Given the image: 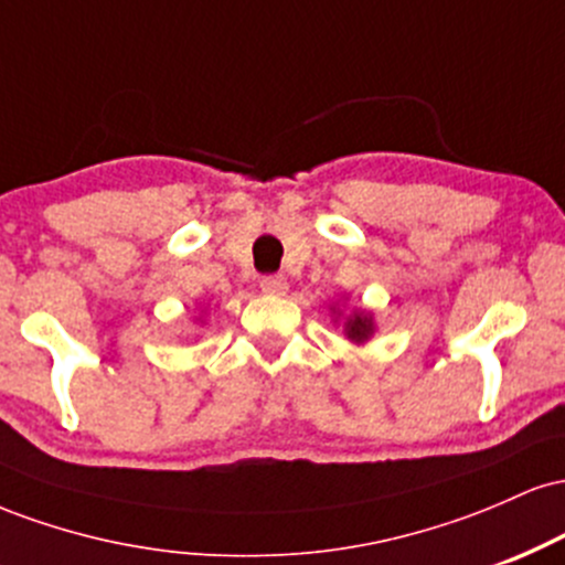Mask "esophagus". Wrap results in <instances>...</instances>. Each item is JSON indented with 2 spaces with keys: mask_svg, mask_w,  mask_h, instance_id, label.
<instances>
[{
  "mask_svg": "<svg viewBox=\"0 0 565 565\" xmlns=\"http://www.w3.org/2000/svg\"><path fill=\"white\" fill-rule=\"evenodd\" d=\"M260 289L265 291V295H287V281H284V276H263L260 281Z\"/></svg>",
  "mask_w": 565,
  "mask_h": 565,
  "instance_id": "esophagus-1",
  "label": "esophagus"
}]
</instances>
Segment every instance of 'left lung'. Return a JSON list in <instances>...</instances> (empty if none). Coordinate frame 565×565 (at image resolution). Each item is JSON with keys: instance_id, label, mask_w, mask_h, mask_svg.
Segmentation results:
<instances>
[{"instance_id": "8db88e82", "label": "left lung", "mask_w": 565, "mask_h": 565, "mask_svg": "<svg viewBox=\"0 0 565 565\" xmlns=\"http://www.w3.org/2000/svg\"><path fill=\"white\" fill-rule=\"evenodd\" d=\"M329 313H332V323H342V334L345 340L355 342V345H364L377 332V323H374V313L364 308H350L345 310V305H329Z\"/></svg>"}]
</instances>
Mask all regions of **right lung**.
<instances>
[{
	"label": "right lung",
	"mask_w": 565,
	"mask_h": 565,
	"mask_svg": "<svg viewBox=\"0 0 565 565\" xmlns=\"http://www.w3.org/2000/svg\"><path fill=\"white\" fill-rule=\"evenodd\" d=\"M201 316H204V310H201ZM201 316H199V319H196V321H201Z\"/></svg>",
	"instance_id": "right-lung-1"
}]
</instances>
